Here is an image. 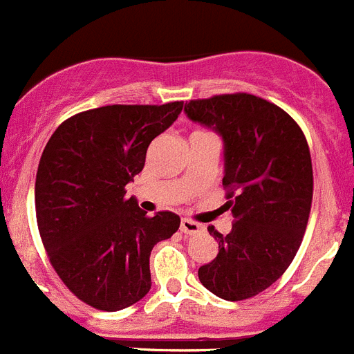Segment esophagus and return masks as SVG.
<instances>
[{
    "instance_id": "esophagus-1",
    "label": "esophagus",
    "mask_w": 354,
    "mask_h": 354,
    "mask_svg": "<svg viewBox=\"0 0 354 354\" xmlns=\"http://www.w3.org/2000/svg\"><path fill=\"white\" fill-rule=\"evenodd\" d=\"M180 232L187 234V236H193V234L202 232V225L196 223V221H193V220H186V218H184V220L180 221Z\"/></svg>"
}]
</instances>
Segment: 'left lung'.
Returning <instances> with one entry per match:
<instances>
[{
  "label": "left lung",
  "mask_w": 354,
  "mask_h": 354,
  "mask_svg": "<svg viewBox=\"0 0 354 354\" xmlns=\"http://www.w3.org/2000/svg\"><path fill=\"white\" fill-rule=\"evenodd\" d=\"M193 122L223 140L227 204L234 218L218 255L200 266L205 289L227 301L257 296L286 273L310 214L314 175L308 143L290 115L252 93H225L184 104Z\"/></svg>",
  "instance_id": "8db88e82"
}]
</instances>
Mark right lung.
Returning <instances> with one entry per match:
<instances>
[{
  "instance_id": "obj_1",
  "label": "right lung",
  "mask_w": 354,
  "mask_h": 354,
  "mask_svg": "<svg viewBox=\"0 0 354 354\" xmlns=\"http://www.w3.org/2000/svg\"><path fill=\"white\" fill-rule=\"evenodd\" d=\"M183 101L113 104L62 122L35 180L37 225L62 282L97 310L117 312L150 290V252L180 218L147 216L126 184L143 170L150 142L177 120Z\"/></svg>"
}]
</instances>
